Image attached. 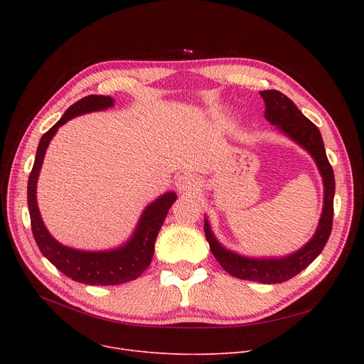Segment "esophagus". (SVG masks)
<instances>
[{
	"label": "esophagus",
	"mask_w": 364,
	"mask_h": 364,
	"mask_svg": "<svg viewBox=\"0 0 364 364\" xmlns=\"http://www.w3.org/2000/svg\"><path fill=\"white\" fill-rule=\"evenodd\" d=\"M177 187L181 192H195V190L199 188V183L193 176L183 174L177 178Z\"/></svg>",
	"instance_id": "34e87169"
}]
</instances>
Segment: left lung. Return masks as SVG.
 Listing matches in <instances>:
<instances>
[{
	"label": "left lung",
	"instance_id": "8db88e82",
	"mask_svg": "<svg viewBox=\"0 0 364 364\" xmlns=\"http://www.w3.org/2000/svg\"><path fill=\"white\" fill-rule=\"evenodd\" d=\"M259 94L265 103V119L307 150L318 168L324 186V199L317 230L310 242L305 243L299 251L294 254L282 258H251L225 250L213 235L208 218H205L203 228L209 250L228 274L242 280L274 284L289 280L304 269H307L323 251L324 245L328 243L333 221L335 176L328 161L318 128L309 118H305L295 103L280 91L264 90L259 91Z\"/></svg>",
	"mask_w": 364,
	"mask_h": 364
}]
</instances>
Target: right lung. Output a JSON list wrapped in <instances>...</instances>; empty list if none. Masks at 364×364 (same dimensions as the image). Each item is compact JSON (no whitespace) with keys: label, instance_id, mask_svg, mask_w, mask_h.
<instances>
[{"label":"right lung","instance_id":"1","mask_svg":"<svg viewBox=\"0 0 364 364\" xmlns=\"http://www.w3.org/2000/svg\"><path fill=\"white\" fill-rule=\"evenodd\" d=\"M113 103L114 100L109 95L95 94L87 95V97L73 103L65 112L63 117L41 137L28 180V208L32 235L40 251L55 269H59L72 280L92 286L121 284L141 276L153 258L155 242L169 208L177 200V195L174 192H168L147 205L129 240L117 250L80 251L59 243L48 233L36 203V181L46 156V150L59 127L66 124L69 119L84 113L105 110L112 107Z\"/></svg>","mask_w":364,"mask_h":364}]
</instances>
